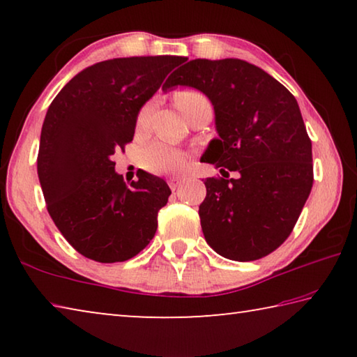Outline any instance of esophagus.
<instances>
[{
	"label": "esophagus",
	"instance_id": "obj_1",
	"mask_svg": "<svg viewBox=\"0 0 357 357\" xmlns=\"http://www.w3.org/2000/svg\"><path fill=\"white\" fill-rule=\"evenodd\" d=\"M168 184H170L172 190H176V189H179V185H181V179L179 178H170Z\"/></svg>",
	"mask_w": 357,
	"mask_h": 357
}]
</instances>
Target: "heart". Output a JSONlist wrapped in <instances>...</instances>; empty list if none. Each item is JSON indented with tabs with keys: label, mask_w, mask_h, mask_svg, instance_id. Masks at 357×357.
<instances>
[{
	"label": "heart",
	"mask_w": 357,
	"mask_h": 357,
	"mask_svg": "<svg viewBox=\"0 0 357 357\" xmlns=\"http://www.w3.org/2000/svg\"><path fill=\"white\" fill-rule=\"evenodd\" d=\"M209 104L202 93L185 89L176 94V105L184 116L189 119L198 108ZM154 110V100L144 104L137 116V128L144 129L149 123L151 114ZM143 165L146 170L154 173H178L185 167V154L183 151L167 144L164 142H155L143 153Z\"/></svg>",
	"instance_id": "1"
}]
</instances>
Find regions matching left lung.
<instances>
[{
  "label": "left lung",
  "instance_id": "left-lung-1",
  "mask_svg": "<svg viewBox=\"0 0 357 357\" xmlns=\"http://www.w3.org/2000/svg\"><path fill=\"white\" fill-rule=\"evenodd\" d=\"M162 89L195 88L214 107L217 138L202 162L238 179L206 178L200 222L228 259L253 261L283 244L313 184L312 142L298 100L268 72L238 58H183Z\"/></svg>",
  "mask_w": 357,
  "mask_h": 357
}]
</instances>
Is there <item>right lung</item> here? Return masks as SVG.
<instances>
[{"instance_id":"1","label":"right lung","mask_w":357,"mask_h":357,"mask_svg":"<svg viewBox=\"0 0 357 357\" xmlns=\"http://www.w3.org/2000/svg\"><path fill=\"white\" fill-rule=\"evenodd\" d=\"M181 56H130L96 63L72 78L42 124L38 174L48 214L83 257L126 261L157 229L170 187L148 172L128 187L112 155L135 134L140 108Z\"/></svg>"}]
</instances>
